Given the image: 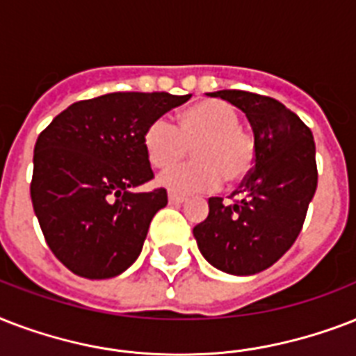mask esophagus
Returning a JSON list of instances; mask_svg holds the SVG:
<instances>
[{
  "instance_id": "34e87169",
  "label": "esophagus",
  "mask_w": 356,
  "mask_h": 356,
  "mask_svg": "<svg viewBox=\"0 0 356 356\" xmlns=\"http://www.w3.org/2000/svg\"><path fill=\"white\" fill-rule=\"evenodd\" d=\"M168 201H170V205H183L184 201H186V197H184V195H179V194H173V192H170V194H168Z\"/></svg>"
}]
</instances>
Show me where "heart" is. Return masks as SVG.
Instances as JSON below:
<instances>
[{"label":"heart","mask_w":356,"mask_h":356,"mask_svg":"<svg viewBox=\"0 0 356 356\" xmlns=\"http://www.w3.org/2000/svg\"><path fill=\"white\" fill-rule=\"evenodd\" d=\"M195 162L172 168L159 184L173 194L209 192L225 183H240L254 162V142L240 129V116L231 105L207 99L181 114L179 127L166 116L156 118L144 133V149L155 168H170L186 156L190 145Z\"/></svg>","instance_id":"1"}]
</instances>
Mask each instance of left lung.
Listing matches in <instances>:
<instances>
[{"instance_id":"1","label":"left lung","mask_w":356,"mask_h":356,"mask_svg":"<svg viewBox=\"0 0 356 356\" xmlns=\"http://www.w3.org/2000/svg\"><path fill=\"white\" fill-rule=\"evenodd\" d=\"M240 108L254 136V166L223 205L209 200V216L194 238L209 264L231 275H254L275 264L301 233L316 194V145L298 114L273 97L243 90H218Z\"/></svg>"}]
</instances>
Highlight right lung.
Wrapping results in <instances>:
<instances>
[{
    "label": "right lung",
    "mask_w": 356,
    "mask_h": 356,
    "mask_svg": "<svg viewBox=\"0 0 356 356\" xmlns=\"http://www.w3.org/2000/svg\"><path fill=\"white\" fill-rule=\"evenodd\" d=\"M192 97L114 92L77 102L35 144L31 200L53 254L75 275L111 279L138 259L164 188L134 192L153 179L144 149L151 122Z\"/></svg>",
    "instance_id": "add662e5"
}]
</instances>
